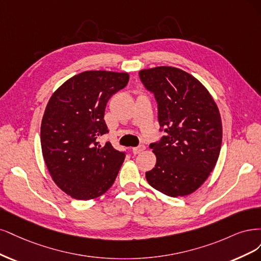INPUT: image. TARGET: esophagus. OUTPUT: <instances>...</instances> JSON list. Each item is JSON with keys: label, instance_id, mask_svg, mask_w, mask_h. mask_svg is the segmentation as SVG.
<instances>
[{"label": "esophagus", "instance_id": "esophagus-1", "mask_svg": "<svg viewBox=\"0 0 261 261\" xmlns=\"http://www.w3.org/2000/svg\"><path fill=\"white\" fill-rule=\"evenodd\" d=\"M144 149H145V146H144V145H139L138 147H133V148H132V152H133V154H140V153H142Z\"/></svg>", "mask_w": 261, "mask_h": 261}]
</instances>
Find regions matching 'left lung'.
<instances>
[{"instance_id":"left-lung-1","label":"left lung","mask_w":261,"mask_h":261,"mask_svg":"<svg viewBox=\"0 0 261 261\" xmlns=\"http://www.w3.org/2000/svg\"><path fill=\"white\" fill-rule=\"evenodd\" d=\"M140 79L157 102L165 136L149 145L156 165L147 171L150 187L178 197L196 191L217 164L222 142L219 109L201 83L179 68L143 69Z\"/></svg>"}]
</instances>
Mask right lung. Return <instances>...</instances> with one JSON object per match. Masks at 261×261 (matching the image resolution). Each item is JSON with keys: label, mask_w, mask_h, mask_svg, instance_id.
Instances as JSON below:
<instances>
[{"label": "right lung", "mask_w": 261, "mask_h": 261, "mask_svg": "<svg viewBox=\"0 0 261 261\" xmlns=\"http://www.w3.org/2000/svg\"><path fill=\"white\" fill-rule=\"evenodd\" d=\"M127 72L90 70L73 75L49 98L41 123V147L56 186L75 199L98 197L113 186L125 153L111 142L104 120L108 99L128 85Z\"/></svg>", "instance_id": "1"}]
</instances>
